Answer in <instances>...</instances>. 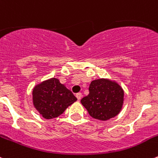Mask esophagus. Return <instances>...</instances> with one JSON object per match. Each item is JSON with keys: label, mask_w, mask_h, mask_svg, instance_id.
Returning a JSON list of instances; mask_svg holds the SVG:
<instances>
[{"label": "esophagus", "mask_w": 158, "mask_h": 158, "mask_svg": "<svg viewBox=\"0 0 158 158\" xmlns=\"http://www.w3.org/2000/svg\"><path fill=\"white\" fill-rule=\"evenodd\" d=\"M76 98H77L78 100H80L81 98H82V94H81V93H77L76 94Z\"/></svg>", "instance_id": "esophagus-1"}]
</instances>
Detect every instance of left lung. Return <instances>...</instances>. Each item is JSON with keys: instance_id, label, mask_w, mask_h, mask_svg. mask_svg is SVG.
<instances>
[{"instance_id": "obj_1", "label": "left lung", "mask_w": 158, "mask_h": 158, "mask_svg": "<svg viewBox=\"0 0 158 158\" xmlns=\"http://www.w3.org/2000/svg\"><path fill=\"white\" fill-rule=\"evenodd\" d=\"M89 94L81 103L89 116L100 120H107L119 114L123 104V90L114 81L95 79L90 82Z\"/></svg>"}]
</instances>
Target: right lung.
I'll use <instances>...</instances> for the list:
<instances>
[{"label": "right lung", "mask_w": 158, "mask_h": 158, "mask_svg": "<svg viewBox=\"0 0 158 158\" xmlns=\"http://www.w3.org/2000/svg\"><path fill=\"white\" fill-rule=\"evenodd\" d=\"M32 95L34 106L45 119L57 117L77 101L70 89L56 78L45 80L35 86Z\"/></svg>", "instance_id": "obj_1"}]
</instances>
